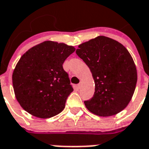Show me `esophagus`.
Returning a JSON list of instances; mask_svg holds the SVG:
<instances>
[{"mask_svg":"<svg viewBox=\"0 0 149 149\" xmlns=\"http://www.w3.org/2000/svg\"><path fill=\"white\" fill-rule=\"evenodd\" d=\"M81 86H82V81H80V82H79V84L78 85V88H81Z\"/></svg>","mask_w":149,"mask_h":149,"instance_id":"34e87169","label":"esophagus"}]
</instances>
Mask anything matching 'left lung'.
I'll return each instance as SVG.
<instances>
[{
  "label": "left lung",
  "instance_id": "left-lung-1",
  "mask_svg": "<svg viewBox=\"0 0 149 149\" xmlns=\"http://www.w3.org/2000/svg\"><path fill=\"white\" fill-rule=\"evenodd\" d=\"M76 54L93 74L95 93L85 105L92 113L100 116L116 115L132 99L138 80L132 56L120 42L104 36L78 46Z\"/></svg>",
  "mask_w": 149,
  "mask_h": 149
}]
</instances>
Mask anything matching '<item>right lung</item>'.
Instances as JSON below:
<instances>
[{"mask_svg": "<svg viewBox=\"0 0 149 149\" xmlns=\"http://www.w3.org/2000/svg\"><path fill=\"white\" fill-rule=\"evenodd\" d=\"M72 46L44 41L25 52L16 64L12 84L16 100L29 113L47 119L59 114L73 92L63 64Z\"/></svg>", "mask_w": 149, "mask_h": 149, "instance_id": "right-lung-1", "label": "right lung"}]
</instances>
